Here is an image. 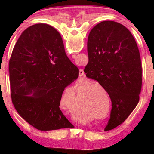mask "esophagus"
I'll return each mask as SVG.
<instances>
[{
    "label": "esophagus",
    "mask_w": 154,
    "mask_h": 154,
    "mask_svg": "<svg viewBox=\"0 0 154 154\" xmlns=\"http://www.w3.org/2000/svg\"><path fill=\"white\" fill-rule=\"evenodd\" d=\"M75 56H76V55H75ZM79 75L80 77H82L84 75V71L83 69H81L79 71Z\"/></svg>",
    "instance_id": "obj_1"
}]
</instances>
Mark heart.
I'll list each match as a JSON object with an SVG mask.
<instances>
[{
	"mask_svg": "<svg viewBox=\"0 0 154 154\" xmlns=\"http://www.w3.org/2000/svg\"><path fill=\"white\" fill-rule=\"evenodd\" d=\"M76 91V103L75 92L72 88H67L62 97L61 102L72 113L76 110L78 116H85L87 112L93 119H104L109 116L110 110V97L106 89L100 83H93L89 81L77 83L75 85ZM80 96H79V95ZM80 98L81 103L79 102ZM68 102L65 103L64 101Z\"/></svg>",
	"mask_w": 154,
	"mask_h": 154,
	"instance_id": "b5f03b06",
	"label": "heart"
}]
</instances>
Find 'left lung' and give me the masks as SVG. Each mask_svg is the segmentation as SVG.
I'll list each match as a JSON object with an SVG mask.
<instances>
[{
  "mask_svg": "<svg viewBox=\"0 0 154 154\" xmlns=\"http://www.w3.org/2000/svg\"><path fill=\"white\" fill-rule=\"evenodd\" d=\"M86 76L97 80L109 92L112 109L104 130L122 124L139 102L142 62L135 39L122 24L103 21L97 24L87 41Z\"/></svg>",
  "mask_w": 154,
  "mask_h": 154,
  "instance_id": "1",
  "label": "left lung"
}]
</instances>
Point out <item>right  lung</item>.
<instances>
[{
	"mask_svg": "<svg viewBox=\"0 0 154 154\" xmlns=\"http://www.w3.org/2000/svg\"><path fill=\"white\" fill-rule=\"evenodd\" d=\"M9 73L12 102L22 119L42 131L74 126L60 104L65 88L77 79L79 70L54 28L37 24L22 32L13 49Z\"/></svg>",
	"mask_w": 154,
	"mask_h": 154,
	"instance_id": "obj_1",
	"label": "right lung"
}]
</instances>
